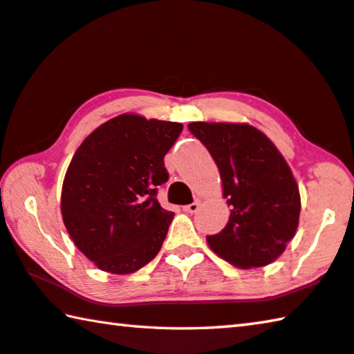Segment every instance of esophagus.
Returning <instances> with one entry per match:
<instances>
[{"mask_svg":"<svg viewBox=\"0 0 354 354\" xmlns=\"http://www.w3.org/2000/svg\"><path fill=\"white\" fill-rule=\"evenodd\" d=\"M183 210L187 213H196L199 210V202H193V204H188L183 207Z\"/></svg>","mask_w":354,"mask_h":354,"instance_id":"obj_1","label":"esophagus"}]
</instances>
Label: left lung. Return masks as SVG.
<instances>
[{"mask_svg":"<svg viewBox=\"0 0 354 354\" xmlns=\"http://www.w3.org/2000/svg\"><path fill=\"white\" fill-rule=\"evenodd\" d=\"M189 131L208 149L223 180L230 216L207 243L225 262L243 270L270 265L297 234L298 183L271 139L249 124L191 122Z\"/></svg>","mask_w":354,"mask_h":354,"instance_id":"left-lung-1","label":"left lung"}]
</instances>
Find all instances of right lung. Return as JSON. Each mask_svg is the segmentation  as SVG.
<instances>
[{"mask_svg": "<svg viewBox=\"0 0 354 354\" xmlns=\"http://www.w3.org/2000/svg\"><path fill=\"white\" fill-rule=\"evenodd\" d=\"M182 130L178 122L120 114L77 149L62 183V221L97 268L130 274L160 252L174 213L155 196L169 178L165 155Z\"/></svg>", "mask_w": 354, "mask_h": 354, "instance_id": "1", "label": "right lung"}]
</instances>
